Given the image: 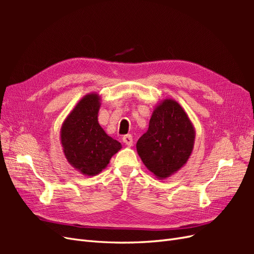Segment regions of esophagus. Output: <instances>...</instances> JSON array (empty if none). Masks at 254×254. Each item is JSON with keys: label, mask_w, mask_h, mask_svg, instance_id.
<instances>
[{"label": "esophagus", "mask_w": 254, "mask_h": 254, "mask_svg": "<svg viewBox=\"0 0 254 254\" xmlns=\"http://www.w3.org/2000/svg\"><path fill=\"white\" fill-rule=\"evenodd\" d=\"M122 140H123V142H124L127 146H132V144H133V141H132V136H131V134H126V135H124L122 137Z\"/></svg>", "instance_id": "1"}]
</instances>
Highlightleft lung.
I'll use <instances>...</instances> for the list:
<instances>
[{
	"label": "left lung",
	"mask_w": 254,
	"mask_h": 254,
	"mask_svg": "<svg viewBox=\"0 0 254 254\" xmlns=\"http://www.w3.org/2000/svg\"><path fill=\"white\" fill-rule=\"evenodd\" d=\"M195 137V127L186 110L175 99L165 98L153 108L136 151L147 170L163 180L187 164Z\"/></svg>",
	"instance_id": "left-lung-1"
}]
</instances>
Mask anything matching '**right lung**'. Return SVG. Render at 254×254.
Instances as JSON below:
<instances>
[{
	"label": "right lung",
	"mask_w": 254,
	"mask_h": 254,
	"mask_svg": "<svg viewBox=\"0 0 254 254\" xmlns=\"http://www.w3.org/2000/svg\"><path fill=\"white\" fill-rule=\"evenodd\" d=\"M102 97L92 92L84 95L67 114L60 129L64 157L76 171L95 176L108 166L122 144L105 132L98 123Z\"/></svg>",
	"instance_id": "1"
}]
</instances>
